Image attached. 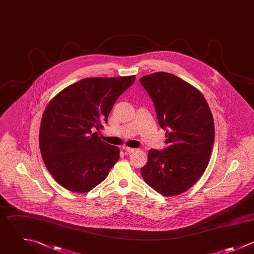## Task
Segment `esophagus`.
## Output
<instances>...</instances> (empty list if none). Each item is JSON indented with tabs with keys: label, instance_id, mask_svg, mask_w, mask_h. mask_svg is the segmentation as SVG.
Returning a JSON list of instances; mask_svg holds the SVG:
<instances>
[{
	"label": "esophagus",
	"instance_id": "1",
	"mask_svg": "<svg viewBox=\"0 0 254 254\" xmlns=\"http://www.w3.org/2000/svg\"><path fill=\"white\" fill-rule=\"evenodd\" d=\"M124 150H126V151L128 152V153H132V152L136 151L135 148H131V147H127V146H125V147H124Z\"/></svg>",
	"mask_w": 254,
	"mask_h": 254
}]
</instances>
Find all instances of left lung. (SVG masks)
Masks as SVG:
<instances>
[{"instance_id":"obj_1","label":"left lung","mask_w":254,"mask_h":254,"mask_svg":"<svg viewBox=\"0 0 254 254\" xmlns=\"http://www.w3.org/2000/svg\"><path fill=\"white\" fill-rule=\"evenodd\" d=\"M166 130L162 150L150 149L140 169L143 180L162 196L180 195L205 172L213 150L215 125L204 95L181 78L155 72L139 79Z\"/></svg>"}]
</instances>
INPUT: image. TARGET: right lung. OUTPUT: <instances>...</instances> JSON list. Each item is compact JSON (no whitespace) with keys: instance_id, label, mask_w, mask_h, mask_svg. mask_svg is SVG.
Segmentation results:
<instances>
[{"instance_id":"1","label":"right lung","mask_w":254,"mask_h":254,"mask_svg":"<svg viewBox=\"0 0 254 254\" xmlns=\"http://www.w3.org/2000/svg\"><path fill=\"white\" fill-rule=\"evenodd\" d=\"M134 80V75L85 78L46 106L39 148L47 170L63 188L85 194L103 182L119 160L120 148L94 130L104 127L115 102Z\"/></svg>"}]
</instances>
